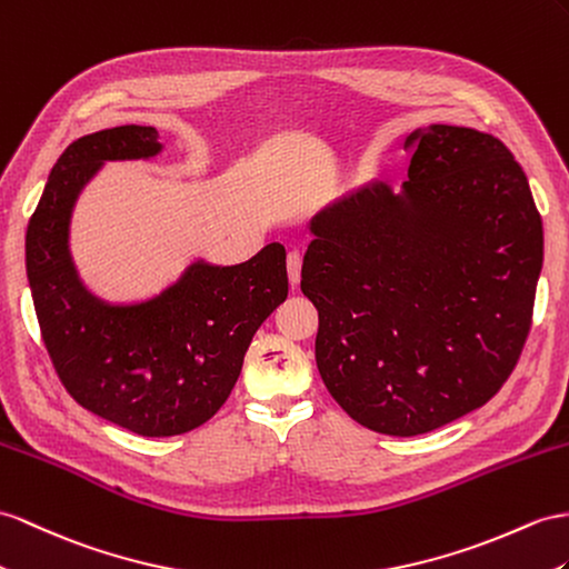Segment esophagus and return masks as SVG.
Instances as JSON below:
<instances>
[{
	"label": "esophagus",
	"mask_w": 569,
	"mask_h": 569,
	"mask_svg": "<svg viewBox=\"0 0 569 569\" xmlns=\"http://www.w3.org/2000/svg\"><path fill=\"white\" fill-rule=\"evenodd\" d=\"M286 264H288V281H290V286H298V283H300L302 257H300L298 252H290L288 259H286Z\"/></svg>",
	"instance_id": "1"
}]
</instances>
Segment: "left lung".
<instances>
[{
	"label": "left lung",
	"mask_w": 569,
	"mask_h": 569,
	"mask_svg": "<svg viewBox=\"0 0 569 569\" xmlns=\"http://www.w3.org/2000/svg\"><path fill=\"white\" fill-rule=\"evenodd\" d=\"M409 180L356 189L310 221L300 290L319 312L329 395L375 432L411 437L480 409L527 343L543 223L492 134L430 124Z\"/></svg>",
	"instance_id": "left-lung-1"
}]
</instances>
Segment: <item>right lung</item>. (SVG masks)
<instances>
[{"label":"right lung","mask_w":569,"mask_h":569,"mask_svg":"<svg viewBox=\"0 0 569 569\" xmlns=\"http://www.w3.org/2000/svg\"><path fill=\"white\" fill-rule=\"evenodd\" d=\"M153 127L86 134L57 160L26 230V271L42 341L77 403L143 437L194 430L236 387L254 331L288 296L286 250L250 261H194L163 293L110 305L79 279L69 252L74 203L106 160L160 153Z\"/></svg>","instance_id":"add662e5"}]
</instances>
